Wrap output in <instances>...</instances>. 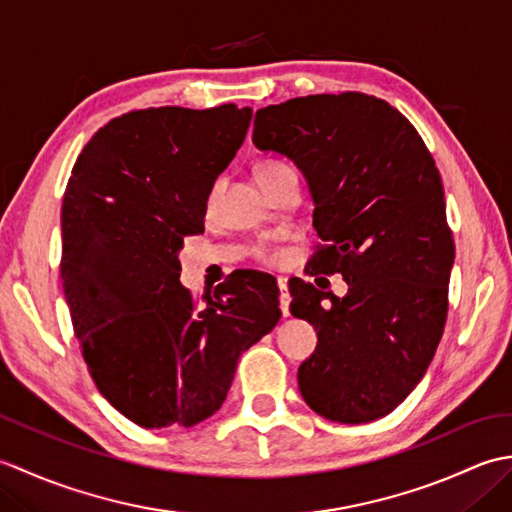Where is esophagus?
<instances>
[{"label": "esophagus", "instance_id": "esophagus-1", "mask_svg": "<svg viewBox=\"0 0 512 512\" xmlns=\"http://www.w3.org/2000/svg\"><path fill=\"white\" fill-rule=\"evenodd\" d=\"M277 286H279V308L284 317H290V292H288V281L284 277L277 279Z\"/></svg>", "mask_w": 512, "mask_h": 512}]
</instances>
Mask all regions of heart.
<instances>
[{"instance_id": "b5f03b06", "label": "heart", "mask_w": 512, "mask_h": 512, "mask_svg": "<svg viewBox=\"0 0 512 512\" xmlns=\"http://www.w3.org/2000/svg\"><path fill=\"white\" fill-rule=\"evenodd\" d=\"M284 169H290V167H288V165H284V162L268 160V162H262V165L257 167V178H259V182H262V180H268V178L277 176V173H279V171H284ZM215 195H217V189L211 193V202L215 200Z\"/></svg>"}]
</instances>
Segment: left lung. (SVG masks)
Masks as SVG:
<instances>
[{
	"label": "left lung",
	"mask_w": 512,
	"mask_h": 512,
	"mask_svg": "<svg viewBox=\"0 0 512 512\" xmlns=\"http://www.w3.org/2000/svg\"><path fill=\"white\" fill-rule=\"evenodd\" d=\"M253 145L297 165L323 246L310 275L339 273L347 295L303 279L292 317L317 330L299 391L319 416H387L422 380L444 332L455 246L440 173L396 107L361 92L314 94L255 114Z\"/></svg>",
	"instance_id": "1"
}]
</instances>
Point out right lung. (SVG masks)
I'll return each instance as SVG.
<instances>
[{
	"label": "right lung",
	"mask_w": 512,
	"mask_h": 512,
	"mask_svg": "<svg viewBox=\"0 0 512 512\" xmlns=\"http://www.w3.org/2000/svg\"><path fill=\"white\" fill-rule=\"evenodd\" d=\"M253 110L151 107L101 127L61 206V279L105 400L138 427H193L222 407L237 358L275 328L277 281L244 270L202 303L180 284L217 176Z\"/></svg>",
	"instance_id": "right-lung-1"
}]
</instances>
